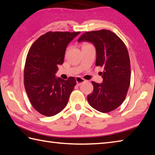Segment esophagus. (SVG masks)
<instances>
[{
    "mask_svg": "<svg viewBox=\"0 0 155 155\" xmlns=\"http://www.w3.org/2000/svg\"><path fill=\"white\" fill-rule=\"evenodd\" d=\"M76 81H77V86H80V85L82 83H84L85 81H86L84 79V78H81L80 77H77V78H76Z\"/></svg>",
    "mask_w": 155,
    "mask_h": 155,
    "instance_id": "esophagus-1",
    "label": "esophagus"
}]
</instances>
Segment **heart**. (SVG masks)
<instances>
[{
  "mask_svg": "<svg viewBox=\"0 0 155 155\" xmlns=\"http://www.w3.org/2000/svg\"><path fill=\"white\" fill-rule=\"evenodd\" d=\"M89 45V44H84V45ZM84 45H83V46H84Z\"/></svg>",
  "mask_w": 155,
  "mask_h": 155,
  "instance_id": "b5f03b06",
  "label": "heart"
}]
</instances>
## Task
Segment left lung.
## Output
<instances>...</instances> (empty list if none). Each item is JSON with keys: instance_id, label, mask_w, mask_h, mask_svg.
I'll return each instance as SVG.
<instances>
[{"instance_id": "left-lung-1", "label": "left lung", "mask_w": 155, "mask_h": 155, "mask_svg": "<svg viewBox=\"0 0 155 155\" xmlns=\"http://www.w3.org/2000/svg\"><path fill=\"white\" fill-rule=\"evenodd\" d=\"M94 44L97 51L96 66L104 68L103 83L92 81L94 89L87 100L91 106L101 113L118 108L126 98L130 82V58L123 41L108 30L86 32L78 42Z\"/></svg>"}]
</instances>
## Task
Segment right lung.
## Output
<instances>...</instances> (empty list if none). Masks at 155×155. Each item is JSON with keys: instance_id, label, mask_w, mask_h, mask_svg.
Instances as JSON below:
<instances>
[{"instance_id": "right-lung-1", "label": "right lung", "mask_w": 155, "mask_h": 155, "mask_svg": "<svg viewBox=\"0 0 155 155\" xmlns=\"http://www.w3.org/2000/svg\"><path fill=\"white\" fill-rule=\"evenodd\" d=\"M80 32H48L36 41L28 52L24 84L35 109L47 117L60 113L67 106L77 84L74 77L57 78L58 64L64 62L66 48Z\"/></svg>"}]
</instances>
